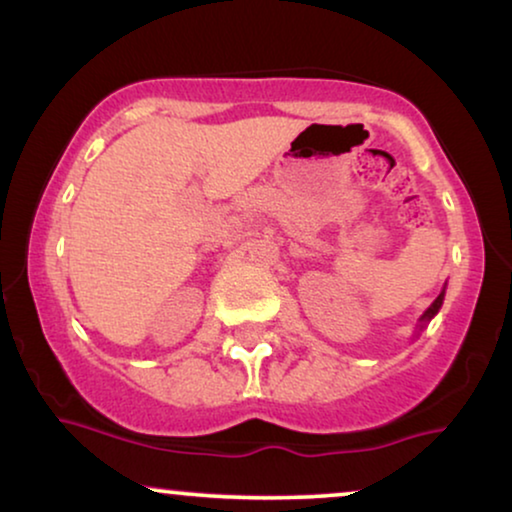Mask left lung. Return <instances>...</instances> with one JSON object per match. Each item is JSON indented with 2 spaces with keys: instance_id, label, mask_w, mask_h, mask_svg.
<instances>
[{
  "instance_id": "obj_1",
  "label": "left lung",
  "mask_w": 512,
  "mask_h": 512,
  "mask_svg": "<svg viewBox=\"0 0 512 512\" xmlns=\"http://www.w3.org/2000/svg\"><path fill=\"white\" fill-rule=\"evenodd\" d=\"M443 298H445V291H443V293H440V296H438L436 300H433V305L429 307V310H426V312H424V317H422V321H429V319H433V317H436V314H438V310H440V305H443Z\"/></svg>"
}]
</instances>
